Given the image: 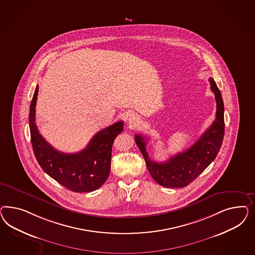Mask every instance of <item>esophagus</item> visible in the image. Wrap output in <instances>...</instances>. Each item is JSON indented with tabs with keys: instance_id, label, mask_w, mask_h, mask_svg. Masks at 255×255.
I'll return each mask as SVG.
<instances>
[{
	"instance_id": "1",
	"label": "esophagus",
	"mask_w": 255,
	"mask_h": 255,
	"mask_svg": "<svg viewBox=\"0 0 255 255\" xmlns=\"http://www.w3.org/2000/svg\"><path fill=\"white\" fill-rule=\"evenodd\" d=\"M128 121H129V124H131V126H137L139 123H140V119L138 117L134 116V115L130 117Z\"/></svg>"
}]
</instances>
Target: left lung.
Masks as SVG:
<instances>
[{
    "mask_svg": "<svg viewBox=\"0 0 255 255\" xmlns=\"http://www.w3.org/2000/svg\"><path fill=\"white\" fill-rule=\"evenodd\" d=\"M209 83L212 93L215 94L216 118L192 147L170 157L166 162H154L147 154V140L141 134H135V143L145 159L147 170L160 185L168 188L189 185L214 161L220 151L224 135V101L222 93L211 77Z\"/></svg>",
    "mask_w": 255,
    "mask_h": 255,
    "instance_id": "obj_1",
    "label": "left lung"
}]
</instances>
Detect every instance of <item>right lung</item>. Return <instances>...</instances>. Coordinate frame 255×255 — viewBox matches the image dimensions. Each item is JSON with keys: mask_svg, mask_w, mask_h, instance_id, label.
<instances>
[{"mask_svg": "<svg viewBox=\"0 0 255 255\" xmlns=\"http://www.w3.org/2000/svg\"><path fill=\"white\" fill-rule=\"evenodd\" d=\"M37 95L38 86L31 99L29 124L32 149L39 165L49 177L72 192L88 193L99 189L109 176L112 145L117 135L124 130V122H118L98 131L79 152H61L50 146L37 129Z\"/></svg>", "mask_w": 255, "mask_h": 255, "instance_id": "right-lung-1", "label": "right lung"}]
</instances>
